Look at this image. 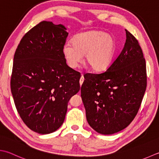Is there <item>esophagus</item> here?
<instances>
[{
  "mask_svg": "<svg viewBox=\"0 0 159 159\" xmlns=\"http://www.w3.org/2000/svg\"><path fill=\"white\" fill-rule=\"evenodd\" d=\"M84 79H84V76L82 75L81 77H80V85H81L83 84V83L84 81Z\"/></svg>",
  "mask_w": 159,
  "mask_h": 159,
  "instance_id": "obj_1",
  "label": "esophagus"
}]
</instances>
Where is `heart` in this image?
Returning <instances> with one entry per match:
<instances>
[{"mask_svg": "<svg viewBox=\"0 0 159 159\" xmlns=\"http://www.w3.org/2000/svg\"><path fill=\"white\" fill-rule=\"evenodd\" d=\"M63 55L67 65L76 68L83 61H85L91 69L102 71L110 66L116 54V42L112 36L101 31L78 34L72 41H67L63 48Z\"/></svg>", "mask_w": 159, "mask_h": 159, "instance_id": "1", "label": "heart"}]
</instances>
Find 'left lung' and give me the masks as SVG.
Instances as JSON below:
<instances>
[{"mask_svg": "<svg viewBox=\"0 0 159 159\" xmlns=\"http://www.w3.org/2000/svg\"><path fill=\"white\" fill-rule=\"evenodd\" d=\"M126 31L123 50L106 71L84 75L80 92L89 125L102 134L125 129L137 114L147 86L145 59Z\"/></svg>", "mask_w": 159, "mask_h": 159, "instance_id": "1", "label": "left lung"}]
</instances>
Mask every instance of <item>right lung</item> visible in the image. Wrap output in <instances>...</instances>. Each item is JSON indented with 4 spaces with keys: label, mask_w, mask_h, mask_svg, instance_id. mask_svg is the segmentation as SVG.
Listing matches in <instances>:
<instances>
[{
    "label": "right lung",
    "mask_w": 159,
    "mask_h": 159,
    "mask_svg": "<svg viewBox=\"0 0 159 159\" xmlns=\"http://www.w3.org/2000/svg\"><path fill=\"white\" fill-rule=\"evenodd\" d=\"M67 36L63 25L42 21L25 34L15 52L11 94L21 119L39 134L61 126L68 101L80 90V74L68 66L63 53Z\"/></svg>",
    "instance_id": "right-lung-1"
}]
</instances>
